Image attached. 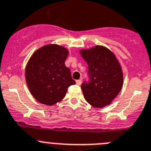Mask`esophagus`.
I'll use <instances>...</instances> for the list:
<instances>
[{"label":"esophagus","instance_id":"esophagus-1","mask_svg":"<svg viewBox=\"0 0 151 151\" xmlns=\"http://www.w3.org/2000/svg\"><path fill=\"white\" fill-rule=\"evenodd\" d=\"M76 83H77V85L80 86L81 84V80H78V81H76Z\"/></svg>","mask_w":151,"mask_h":151}]
</instances>
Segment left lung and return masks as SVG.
Listing matches in <instances>:
<instances>
[{"mask_svg":"<svg viewBox=\"0 0 151 151\" xmlns=\"http://www.w3.org/2000/svg\"><path fill=\"white\" fill-rule=\"evenodd\" d=\"M80 54L88 65L90 81L81 85L83 97L93 107L111 104L124 83L121 66L114 54L106 47L97 45L82 49Z\"/></svg>","mask_w":151,"mask_h":151,"instance_id":"8db88e82","label":"left lung"}]
</instances>
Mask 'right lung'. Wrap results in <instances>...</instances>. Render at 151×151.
Wrapping results in <instances>:
<instances>
[{"instance_id": "right-lung-1", "label": "right lung", "mask_w": 151, "mask_h": 151, "mask_svg": "<svg viewBox=\"0 0 151 151\" xmlns=\"http://www.w3.org/2000/svg\"><path fill=\"white\" fill-rule=\"evenodd\" d=\"M68 50L58 44L37 49L26 65L25 79L30 93L40 104L51 106L64 99L68 88L75 84L65 66Z\"/></svg>"}]
</instances>
